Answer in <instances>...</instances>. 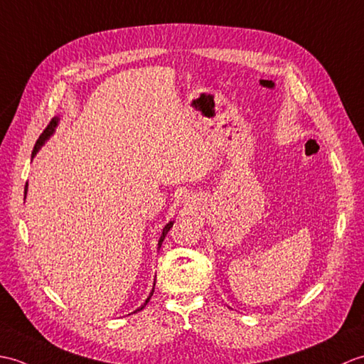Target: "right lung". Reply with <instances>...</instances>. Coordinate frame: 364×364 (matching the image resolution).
Instances as JSON below:
<instances>
[{
  "mask_svg": "<svg viewBox=\"0 0 364 364\" xmlns=\"http://www.w3.org/2000/svg\"><path fill=\"white\" fill-rule=\"evenodd\" d=\"M58 124H59V118H53L51 121H50V124L46 126V129L45 131L42 132V135L38 136V140H37V143H36V146H34V151H32V157H34L37 152H38V149L43 146L45 144V141L50 139V136L54 134V131H55V127H58ZM26 191H28V183H26V187H24V198H26ZM173 221H169L165 228H164V230H161V235H160V238H159V249L161 247V243H164V240H165V237H166V233L169 232V229L173 228ZM156 285V284H154ZM152 293H154V288H152V291H151V294H149V297L146 299V301H144V304L140 306V309H136L134 313H136V311H140V310H143L144 306H146V304L149 302V299H151V296H152Z\"/></svg>",
  "mask_w": 364,
  "mask_h": 364,
  "instance_id": "right-lung-1",
  "label": "right lung"
}]
</instances>
